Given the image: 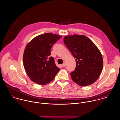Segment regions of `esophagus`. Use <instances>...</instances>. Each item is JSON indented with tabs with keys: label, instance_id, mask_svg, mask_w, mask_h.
<instances>
[{
	"label": "esophagus",
	"instance_id": "esophagus-1",
	"mask_svg": "<svg viewBox=\"0 0 120 120\" xmlns=\"http://www.w3.org/2000/svg\"><path fill=\"white\" fill-rule=\"evenodd\" d=\"M62 66L63 67H65V65H66V64H65V63H63V64H62Z\"/></svg>",
	"mask_w": 120,
	"mask_h": 120
}]
</instances>
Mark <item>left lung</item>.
<instances>
[{"label":"left lung","instance_id":"obj_1","mask_svg":"<svg viewBox=\"0 0 120 120\" xmlns=\"http://www.w3.org/2000/svg\"><path fill=\"white\" fill-rule=\"evenodd\" d=\"M64 42L75 59V69L71 73L72 80L81 86L94 83L100 75L103 65L99 49L84 35L67 36Z\"/></svg>","mask_w":120,"mask_h":120}]
</instances>
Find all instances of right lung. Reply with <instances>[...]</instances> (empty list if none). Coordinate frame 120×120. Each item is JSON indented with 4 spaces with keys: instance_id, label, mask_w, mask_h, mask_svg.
Returning <instances> with one entry per match:
<instances>
[{
    "instance_id": "right-lung-1",
    "label": "right lung",
    "mask_w": 120,
    "mask_h": 120,
    "mask_svg": "<svg viewBox=\"0 0 120 120\" xmlns=\"http://www.w3.org/2000/svg\"><path fill=\"white\" fill-rule=\"evenodd\" d=\"M61 36L47 33L34 38L26 46L23 55L24 69L33 82L45 85L51 82L60 70L50 56L52 45Z\"/></svg>"
}]
</instances>
